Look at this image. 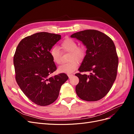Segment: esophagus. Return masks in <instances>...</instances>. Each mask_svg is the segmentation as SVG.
Wrapping results in <instances>:
<instances>
[{
  "mask_svg": "<svg viewBox=\"0 0 134 134\" xmlns=\"http://www.w3.org/2000/svg\"><path fill=\"white\" fill-rule=\"evenodd\" d=\"M72 75H73V74H68V76H69V78H70Z\"/></svg>",
  "mask_w": 134,
  "mask_h": 134,
  "instance_id": "obj_1",
  "label": "esophagus"
}]
</instances>
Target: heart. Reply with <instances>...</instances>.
I'll list each match as a JSON object with an SVG mask.
<instances>
[{"label":"heart","instance_id":"b5f03b06","mask_svg":"<svg viewBox=\"0 0 134 134\" xmlns=\"http://www.w3.org/2000/svg\"><path fill=\"white\" fill-rule=\"evenodd\" d=\"M61 48L64 52H69L68 63L63 64L58 68V71L64 73H71L78 66V62L82 61L85 57L86 50L83 46H78L77 42L74 40L68 38L61 43ZM50 54L53 62L59 65L62 63V54L58 47H52L50 51Z\"/></svg>","mask_w":134,"mask_h":134}]
</instances>
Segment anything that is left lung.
<instances>
[{
	"label": "left lung",
	"instance_id": "left-lung-1",
	"mask_svg": "<svg viewBox=\"0 0 134 134\" xmlns=\"http://www.w3.org/2000/svg\"><path fill=\"white\" fill-rule=\"evenodd\" d=\"M82 41L87 50L86 55L75 74L79 79L75 91L80 99L98 100L110 91L116 78L119 58L112 40L102 32L87 30L71 35ZM90 71L89 76L81 72Z\"/></svg>",
	"mask_w": 134,
	"mask_h": 134
}]
</instances>
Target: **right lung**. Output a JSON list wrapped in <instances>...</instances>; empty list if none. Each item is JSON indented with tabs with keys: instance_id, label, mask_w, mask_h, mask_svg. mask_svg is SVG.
I'll list each match as a JSON object with an SVG mask.
<instances>
[{
	"instance_id": "add662e5",
	"label": "right lung",
	"mask_w": 134,
	"mask_h": 134,
	"mask_svg": "<svg viewBox=\"0 0 134 134\" xmlns=\"http://www.w3.org/2000/svg\"><path fill=\"white\" fill-rule=\"evenodd\" d=\"M61 37L38 32L23 38L16 48L13 58L16 82L27 98L38 106L54 102L61 86L69 78L65 73L49 76L57 69L50 51Z\"/></svg>"
}]
</instances>
